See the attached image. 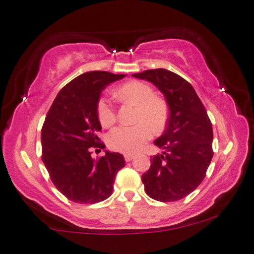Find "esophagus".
<instances>
[{"label":"esophagus","mask_w":254,"mask_h":254,"mask_svg":"<svg viewBox=\"0 0 254 254\" xmlns=\"http://www.w3.org/2000/svg\"><path fill=\"white\" fill-rule=\"evenodd\" d=\"M133 157H134L133 154H126V155H124V158H126L127 162L132 161V160H133Z\"/></svg>","instance_id":"1"}]
</instances>
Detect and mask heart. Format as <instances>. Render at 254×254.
<instances>
[{"instance_id":"obj_1","label":"heart","mask_w":254,"mask_h":254,"mask_svg":"<svg viewBox=\"0 0 254 254\" xmlns=\"http://www.w3.org/2000/svg\"><path fill=\"white\" fill-rule=\"evenodd\" d=\"M115 93L122 101L137 106L134 121L138 124L114 127L109 132L107 143L109 148L120 153H135L151 137V128L160 131L164 127L168 120V107L163 100L155 97V91L150 85L140 81L124 83ZM97 115L105 127L115 122V109L108 98L101 97L98 100Z\"/></svg>"}]
</instances>
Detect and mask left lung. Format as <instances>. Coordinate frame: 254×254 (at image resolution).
Here are the masks:
<instances>
[{
  "mask_svg": "<svg viewBox=\"0 0 254 254\" xmlns=\"http://www.w3.org/2000/svg\"><path fill=\"white\" fill-rule=\"evenodd\" d=\"M132 76L153 83L170 111L163 134L154 141L163 151L151 157L141 177L145 191L160 202H176L194 191L205 177L213 156L211 121L190 83L178 74L157 68Z\"/></svg>",
  "mask_w": 254,
  "mask_h": 254,
  "instance_id": "8db88e82",
  "label": "left lung"
}]
</instances>
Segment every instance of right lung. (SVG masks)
Returning <instances> with one entry per match:
<instances>
[{
  "mask_svg": "<svg viewBox=\"0 0 254 254\" xmlns=\"http://www.w3.org/2000/svg\"><path fill=\"white\" fill-rule=\"evenodd\" d=\"M126 76L103 70L81 74L59 91L45 117L43 163L56 188L73 202L93 204L108 198L117 172L126 165L120 153L105 150L98 160L90 153L91 147L105 148L97 135L101 130L97 115L100 93Z\"/></svg>",
  "mask_w": 254,
  "mask_h": 254,
  "instance_id": "1",
  "label": "right lung"
}]
</instances>
